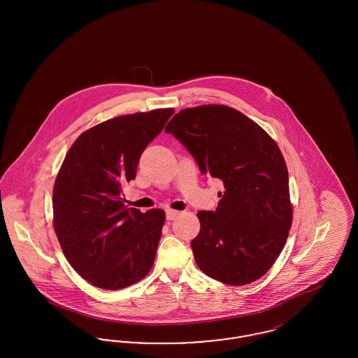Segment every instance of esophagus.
<instances>
[{
  "instance_id": "34e87169",
  "label": "esophagus",
  "mask_w": 358,
  "mask_h": 358,
  "mask_svg": "<svg viewBox=\"0 0 358 358\" xmlns=\"http://www.w3.org/2000/svg\"><path fill=\"white\" fill-rule=\"evenodd\" d=\"M178 215H180V212H178V210L168 209V210H166V220H174Z\"/></svg>"
}]
</instances>
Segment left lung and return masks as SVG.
<instances>
[{
	"label": "left lung",
	"mask_w": 358,
	"mask_h": 358,
	"mask_svg": "<svg viewBox=\"0 0 358 358\" xmlns=\"http://www.w3.org/2000/svg\"><path fill=\"white\" fill-rule=\"evenodd\" d=\"M165 133L187 148L203 174L224 184L216 210L197 213L201 229L190 245L199 268L232 286L259 279L282 252L292 222L278 145L254 120L217 104L180 111Z\"/></svg>",
	"instance_id": "8db88e82"
}]
</instances>
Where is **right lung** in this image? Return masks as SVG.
<instances>
[{
  "mask_svg": "<svg viewBox=\"0 0 358 358\" xmlns=\"http://www.w3.org/2000/svg\"><path fill=\"white\" fill-rule=\"evenodd\" d=\"M173 114L159 108L94 126L73 142L56 177V236L72 268L96 287H129L153 267L165 212L127 208L120 194Z\"/></svg>",
  "mask_w": 358,
  "mask_h": 358,
  "instance_id": "obj_1",
  "label": "right lung"
}]
</instances>
